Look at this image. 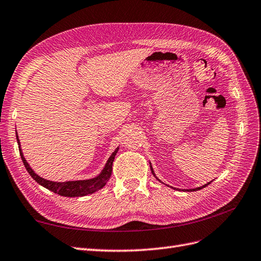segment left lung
Wrapping results in <instances>:
<instances>
[{
  "mask_svg": "<svg viewBox=\"0 0 261 261\" xmlns=\"http://www.w3.org/2000/svg\"><path fill=\"white\" fill-rule=\"evenodd\" d=\"M150 165H151V164H150ZM151 170H152V174L155 176V174H154V170H153V168H152V166H151ZM156 177V176H155ZM156 178H158V177H156ZM161 181V180H160ZM210 182H207V184H205L204 186H202V187H198V188H195V189H187V191H197V190H200V189H202V188H204V187H206V186L207 185H209Z\"/></svg>",
  "mask_w": 261,
  "mask_h": 261,
  "instance_id": "left-lung-1",
  "label": "left lung"
}]
</instances>
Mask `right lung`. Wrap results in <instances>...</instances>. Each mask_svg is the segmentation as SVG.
<instances>
[{
  "label": "right lung",
  "mask_w": 261,
  "mask_h": 261,
  "mask_svg": "<svg viewBox=\"0 0 261 261\" xmlns=\"http://www.w3.org/2000/svg\"><path fill=\"white\" fill-rule=\"evenodd\" d=\"M16 139H17V143H18V148H19V154L21 161H23L24 165L27 169V172L29 173L34 179L38 182L39 185L43 186L44 188H47L51 190L52 192L58 193V195L63 196V197H84L87 195H91V193H94L97 190L101 189L103 186L107 184L109 180V178L111 176V172H113V163L115 160V156L119 150V147H117L114 151V153L110 155V158L108 159L105 167L101 170V173L95 178H92V179H85V180H74V181H64V182H58V181H51L43 179L40 176L37 175L32 167L29 166V164L25 160L23 152H21L20 148V143L18 140V136L16 133Z\"/></svg>",
  "instance_id": "1"
}]
</instances>
